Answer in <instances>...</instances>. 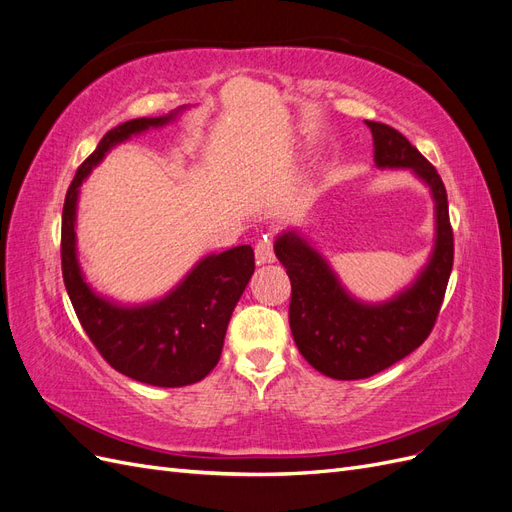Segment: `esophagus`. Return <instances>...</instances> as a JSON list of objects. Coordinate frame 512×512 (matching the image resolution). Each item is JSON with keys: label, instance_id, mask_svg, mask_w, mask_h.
<instances>
[{"label": "esophagus", "instance_id": "34e87169", "mask_svg": "<svg viewBox=\"0 0 512 512\" xmlns=\"http://www.w3.org/2000/svg\"><path fill=\"white\" fill-rule=\"evenodd\" d=\"M256 262L258 265H269V262L275 260V254H273V243L271 239L265 235L258 243H256Z\"/></svg>", "mask_w": 512, "mask_h": 512}]
</instances>
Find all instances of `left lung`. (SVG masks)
Here are the masks:
<instances>
[{"label": "left lung", "mask_w": 512, "mask_h": 512, "mask_svg": "<svg viewBox=\"0 0 512 512\" xmlns=\"http://www.w3.org/2000/svg\"><path fill=\"white\" fill-rule=\"evenodd\" d=\"M374 136L378 168H408L433 198L436 237L427 265L414 282L382 303H365L344 288L316 247L297 230L275 239V256L292 286L290 331L303 359L335 380H361L401 361L421 346L436 324L453 269V228L444 183L408 138L378 121H365Z\"/></svg>", "instance_id": "1"}]
</instances>
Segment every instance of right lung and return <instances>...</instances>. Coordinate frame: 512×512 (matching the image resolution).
<instances>
[{
    "label": "right lung",
    "mask_w": 512,
    "mask_h": 512,
    "mask_svg": "<svg viewBox=\"0 0 512 512\" xmlns=\"http://www.w3.org/2000/svg\"><path fill=\"white\" fill-rule=\"evenodd\" d=\"M185 106L164 117H141L106 132L79 166L61 215V273L85 333L119 374L151 386H188L218 365L224 335L241 294L254 275L252 245L200 258L164 297L123 305L102 297L85 280L76 252V209L81 185L108 151L128 138L175 121Z\"/></svg>",
    "instance_id": "add662e5"
}]
</instances>
